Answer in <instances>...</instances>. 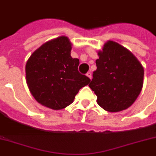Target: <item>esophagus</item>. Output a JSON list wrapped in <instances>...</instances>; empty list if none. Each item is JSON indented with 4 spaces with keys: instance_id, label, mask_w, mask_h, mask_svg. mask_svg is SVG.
Segmentation results:
<instances>
[{
    "instance_id": "34e87169",
    "label": "esophagus",
    "mask_w": 156,
    "mask_h": 156,
    "mask_svg": "<svg viewBox=\"0 0 156 156\" xmlns=\"http://www.w3.org/2000/svg\"><path fill=\"white\" fill-rule=\"evenodd\" d=\"M86 75H87V76H88L90 79H91V72H88V73H87Z\"/></svg>"
}]
</instances>
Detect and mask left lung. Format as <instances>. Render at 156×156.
I'll list each match as a JSON object with an SVG mask.
<instances>
[{"label":"left lung","instance_id":"1","mask_svg":"<svg viewBox=\"0 0 156 156\" xmlns=\"http://www.w3.org/2000/svg\"><path fill=\"white\" fill-rule=\"evenodd\" d=\"M97 69L89 87L97 95L98 104L109 112L129 107L143 87L144 69L135 56L113 41L98 52Z\"/></svg>","mask_w":156,"mask_h":156}]
</instances>
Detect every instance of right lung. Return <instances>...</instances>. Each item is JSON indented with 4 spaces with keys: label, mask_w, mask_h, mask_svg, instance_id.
<instances>
[{
    "label": "right lung",
    "mask_w": 156,
    "mask_h": 156,
    "mask_svg": "<svg viewBox=\"0 0 156 156\" xmlns=\"http://www.w3.org/2000/svg\"><path fill=\"white\" fill-rule=\"evenodd\" d=\"M71 50L69 38L58 37L40 46L26 64L30 93L39 103L53 110L71 104L80 89L91 81L79 73V59L72 58Z\"/></svg>",
    "instance_id": "1"
}]
</instances>
